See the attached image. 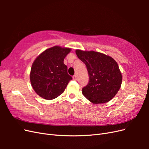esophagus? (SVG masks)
<instances>
[{
    "instance_id": "esophagus-1",
    "label": "esophagus",
    "mask_w": 149,
    "mask_h": 149,
    "mask_svg": "<svg viewBox=\"0 0 149 149\" xmlns=\"http://www.w3.org/2000/svg\"><path fill=\"white\" fill-rule=\"evenodd\" d=\"M73 80H76V79H77V76H76V75H74L73 76Z\"/></svg>"
}]
</instances>
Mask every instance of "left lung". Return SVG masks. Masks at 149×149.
Wrapping results in <instances>:
<instances>
[{
	"label": "left lung",
	"instance_id": "8db88e82",
	"mask_svg": "<svg viewBox=\"0 0 149 149\" xmlns=\"http://www.w3.org/2000/svg\"><path fill=\"white\" fill-rule=\"evenodd\" d=\"M76 55L86 66L89 81L82 89L83 96L93 104H103L113 98L120 88L123 75L118 63L105 54L76 49Z\"/></svg>",
	"mask_w": 149,
	"mask_h": 149
}]
</instances>
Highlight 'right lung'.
<instances>
[{
  "label": "right lung",
  "mask_w": 149,
  "mask_h": 149,
  "mask_svg": "<svg viewBox=\"0 0 149 149\" xmlns=\"http://www.w3.org/2000/svg\"><path fill=\"white\" fill-rule=\"evenodd\" d=\"M71 51L70 48L54 46L45 49L35 58L31 65L30 80L39 96L52 100L64 92L72 79L63 62Z\"/></svg>",
  "instance_id": "right-lung-1"
}]
</instances>
